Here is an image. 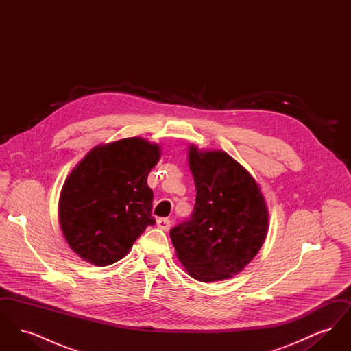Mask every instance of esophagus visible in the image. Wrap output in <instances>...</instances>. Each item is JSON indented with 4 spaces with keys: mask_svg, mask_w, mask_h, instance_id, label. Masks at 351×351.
<instances>
[{
    "mask_svg": "<svg viewBox=\"0 0 351 351\" xmlns=\"http://www.w3.org/2000/svg\"><path fill=\"white\" fill-rule=\"evenodd\" d=\"M156 225H158V228L162 229V230H168L169 226H171V221H169V218H159V219L156 221Z\"/></svg>",
    "mask_w": 351,
    "mask_h": 351,
    "instance_id": "esophagus-1",
    "label": "esophagus"
}]
</instances>
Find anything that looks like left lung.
I'll return each instance as SVG.
<instances>
[{"instance_id":"1","label":"left lung","mask_w":351,"mask_h":351,"mask_svg":"<svg viewBox=\"0 0 351 351\" xmlns=\"http://www.w3.org/2000/svg\"><path fill=\"white\" fill-rule=\"evenodd\" d=\"M196 185L189 219L171 229L178 259L199 282L229 279L261 250L268 210L255 179L225 151L188 149Z\"/></svg>"}]
</instances>
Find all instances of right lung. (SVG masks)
I'll use <instances>...</instances> for the list:
<instances>
[{
  "label": "right lung",
  "instance_id": "add662e5",
  "mask_svg": "<svg viewBox=\"0 0 351 351\" xmlns=\"http://www.w3.org/2000/svg\"><path fill=\"white\" fill-rule=\"evenodd\" d=\"M160 147L134 136L100 145L71 171L59 200V223L68 246L95 266L116 263L130 251L151 216V168Z\"/></svg>",
  "mask_w": 351,
  "mask_h": 351
}]
</instances>
